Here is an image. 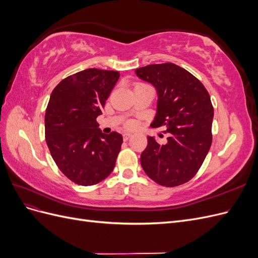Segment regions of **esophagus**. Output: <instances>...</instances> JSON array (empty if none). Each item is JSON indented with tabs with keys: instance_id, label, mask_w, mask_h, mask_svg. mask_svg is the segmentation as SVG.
Instances as JSON below:
<instances>
[{
	"instance_id": "esophagus-1",
	"label": "esophagus",
	"mask_w": 258,
	"mask_h": 258,
	"mask_svg": "<svg viewBox=\"0 0 258 258\" xmlns=\"http://www.w3.org/2000/svg\"><path fill=\"white\" fill-rule=\"evenodd\" d=\"M132 135L131 134H128V132H124V134L122 135V138H123V141H127V140L131 137Z\"/></svg>"
}]
</instances>
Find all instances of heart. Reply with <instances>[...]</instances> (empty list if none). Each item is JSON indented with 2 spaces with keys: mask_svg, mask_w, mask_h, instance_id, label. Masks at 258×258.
<instances>
[{
  "mask_svg": "<svg viewBox=\"0 0 258 258\" xmlns=\"http://www.w3.org/2000/svg\"><path fill=\"white\" fill-rule=\"evenodd\" d=\"M140 85H142V84H140ZM124 126H126V128H128V129L135 128L136 127V122L134 120H128L126 123H124Z\"/></svg>",
  "mask_w": 258,
  "mask_h": 258,
  "instance_id": "obj_1",
  "label": "heart"
}]
</instances>
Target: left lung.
Returning a JSON list of instances; mask_svg holds the SVG:
<instances>
[{
  "label": "left lung",
  "instance_id": "obj_1",
  "mask_svg": "<svg viewBox=\"0 0 258 258\" xmlns=\"http://www.w3.org/2000/svg\"><path fill=\"white\" fill-rule=\"evenodd\" d=\"M158 92L154 127H165L167 143L152 137L141 154V166L161 186H179L197 174L212 144L213 105L202 83L171 62L136 70Z\"/></svg>",
  "mask_w": 258,
  "mask_h": 258
}]
</instances>
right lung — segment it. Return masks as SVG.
<instances>
[{
  "instance_id": "obj_1",
  "label": "right lung",
  "mask_w": 258,
  "mask_h": 258,
  "mask_svg": "<svg viewBox=\"0 0 258 258\" xmlns=\"http://www.w3.org/2000/svg\"><path fill=\"white\" fill-rule=\"evenodd\" d=\"M119 79V72L87 69L62 80L45 113V140L53 161L70 181L92 186L115 167L122 137L98 129L97 117Z\"/></svg>"
}]
</instances>
